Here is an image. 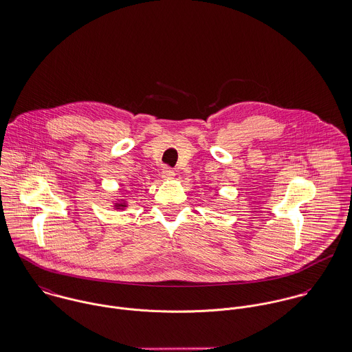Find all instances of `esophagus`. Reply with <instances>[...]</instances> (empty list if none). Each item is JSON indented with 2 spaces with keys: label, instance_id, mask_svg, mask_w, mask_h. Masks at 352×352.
<instances>
[{
  "label": "esophagus",
  "instance_id": "34e87169",
  "mask_svg": "<svg viewBox=\"0 0 352 352\" xmlns=\"http://www.w3.org/2000/svg\"><path fill=\"white\" fill-rule=\"evenodd\" d=\"M161 175H162V177H164L165 180H170V179H173V176H175V170H173L172 168H169V166H164Z\"/></svg>",
  "mask_w": 352,
  "mask_h": 352
}]
</instances>
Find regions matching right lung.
I'll return each mask as SVG.
<instances>
[{
	"instance_id": "1",
	"label": "right lung",
	"mask_w": 352,
	"mask_h": 352,
	"mask_svg": "<svg viewBox=\"0 0 352 352\" xmlns=\"http://www.w3.org/2000/svg\"><path fill=\"white\" fill-rule=\"evenodd\" d=\"M126 205H125V202L124 201H121V202H118V204H115V208L116 209H124Z\"/></svg>"
}]
</instances>
